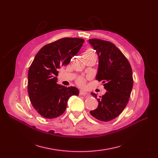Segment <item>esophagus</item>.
<instances>
[{
    "instance_id": "esophagus-1",
    "label": "esophagus",
    "mask_w": 158,
    "mask_h": 158,
    "mask_svg": "<svg viewBox=\"0 0 158 158\" xmlns=\"http://www.w3.org/2000/svg\"><path fill=\"white\" fill-rule=\"evenodd\" d=\"M79 94H80V95H84V96H88V94L87 92H84V91H82V90L80 91Z\"/></svg>"
}]
</instances>
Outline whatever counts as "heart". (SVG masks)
<instances>
[{
    "instance_id": "obj_1",
    "label": "heart",
    "mask_w": 158,
    "mask_h": 158,
    "mask_svg": "<svg viewBox=\"0 0 158 158\" xmlns=\"http://www.w3.org/2000/svg\"><path fill=\"white\" fill-rule=\"evenodd\" d=\"M92 53H94V52L92 50L88 49V50H86V51H85L84 52L83 55H89V54H92ZM79 84H81V85L84 84V80H83L82 78H80V79L79 80Z\"/></svg>"
}]
</instances>
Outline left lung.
Here are the masks:
<instances>
[{"mask_svg":"<svg viewBox=\"0 0 158 158\" xmlns=\"http://www.w3.org/2000/svg\"><path fill=\"white\" fill-rule=\"evenodd\" d=\"M98 55V69L95 79L102 81L107 92L97 98V109L90 114L98 120L110 121L118 117L127 106L133 86L130 63L122 52L112 43L98 39L89 40Z\"/></svg>","mask_w":158,"mask_h":158,"instance_id":"8db88e82","label":"left lung"}]
</instances>
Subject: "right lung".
Returning a JSON list of instances; mask_svg holds the SVG:
<instances>
[{"label":"right lung","instance_id":"right-lung-1","mask_svg":"<svg viewBox=\"0 0 158 158\" xmlns=\"http://www.w3.org/2000/svg\"><path fill=\"white\" fill-rule=\"evenodd\" d=\"M84 40L66 37L43 47L36 54L27 74V92L33 107L42 117L53 118L66 110L69 99L78 95L76 87L58 84L57 69L68 64Z\"/></svg>","mask_w":158,"mask_h":158}]
</instances>
